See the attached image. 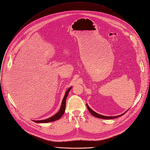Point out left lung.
I'll list each match as a JSON object with an SVG mask.
<instances>
[{
	"label": "left lung",
	"instance_id": "8db88e82",
	"mask_svg": "<svg viewBox=\"0 0 150 150\" xmlns=\"http://www.w3.org/2000/svg\"><path fill=\"white\" fill-rule=\"evenodd\" d=\"M87 108H88V110H89V112H90V113H91L92 115H93L94 116H95V117H96L100 118V119H112L116 118V117H119V116H120L123 115L125 113H123L122 115H119V116H103V115H99V114L96 113L95 112H94L93 110H92L89 108V106L88 105V104H87Z\"/></svg>",
	"mask_w": 150,
	"mask_h": 150
}]
</instances>
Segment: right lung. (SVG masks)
Returning <instances> with one entry per match:
<instances>
[{"label": "right lung", "mask_w": 150, "mask_h": 150, "mask_svg": "<svg viewBox=\"0 0 150 150\" xmlns=\"http://www.w3.org/2000/svg\"><path fill=\"white\" fill-rule=\"evenodd\" d=\"M72 88V87H70L67 91L65 93V96L63 97V99L62 100V105L60 107V109L59 110V111L54 116H53L52 117L48 118L47 119L45 120H34V122H36V123H48V122H53L55 121L56 120L59 119L62 115H63L64 112L65 111V107H66V100H67V97L69 94V92L70 91L71 89Z\"/></svg>", "instance_id": "1"}]
</instances>
